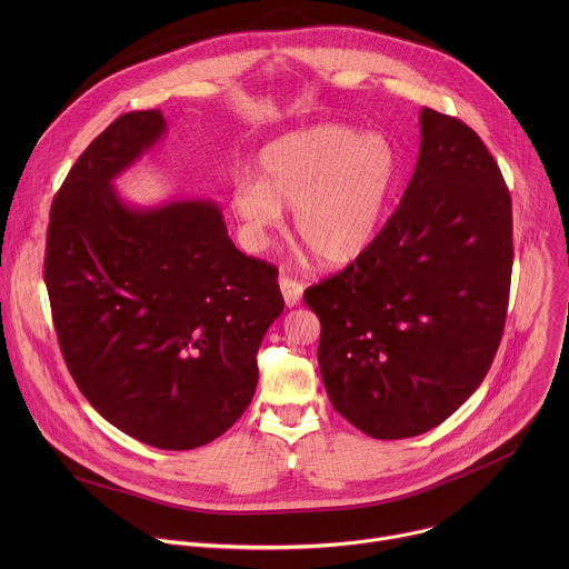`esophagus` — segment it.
Instances as JSON below:
<instances>
[{
  "instance_id": "obj_1",
  "label": "esophagus",
  "mask_w": 569,
  "mask_h": 569,
  "mask_svg": "<svg viewBox=\"0 0 569 569\" xmlns=\"http://www.w3.org/2000/svg\"><path fill=\"white\" fill-rule=\"evenodd\" d=\"M279 286H281V295H283L286 306H297L301 301V295H303V283L301 281H297L292 277H281Z\"/></svg>"
}]
</instances>
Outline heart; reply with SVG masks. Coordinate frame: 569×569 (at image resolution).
I'll list each match as a JSON object with an SVG mask.
<instances>
[{
  "mask_svg": "<svg viewBox=\"0 0 569 569\" xmlns=\"http://www.w3.org/2000/svg\"><path fill=\"white\" fill-rule=\"evenodd\" d=\"M402 178L396 146L382 134L327 123L268 143L257 178L231 196L236 218L252 238H266L295 209V233L321 266H347L380 233Z\"/></svg>",
  "mask_w": 569,
  "mask_h": 569,
  "instance_id": "1",
  "label": "heart"
}]
</instances>
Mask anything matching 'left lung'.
I'll use <instances>...</instances> for the list:
<instances>
[{
	"label": "left lung",
	"mask_w": 569,
	"mask_h": 569,
	"mask_svg": "<svg viewBox=\"0 0 569 569\" xmlns=\"http://www.w3.org/2000/svg\"><path fill=\"white\" fill-rule=\"evenodd\" d=\"M513 268L511 193L463 121L421 110L415 176L371 248L310 286L333 408L373 439L443 423L489 373Z\"/></svg>",
	"instance_id": "8db88e82"
}]
</instances>
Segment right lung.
<instances>
[{
	"label": "right lung",
	"mask_w": 569,
	"mask_h": 569,
	"mask_svg": "<svg viewBox=\"0 0 569 569\" xmlns=\"http://www.w3.org/2000/svg\"><path fill=\"white\" fill-rule=\"evenodd\" d=\"M167 132L159 110L114 119L51 202L44 283L64 365L92 408L161 450L227 432L259 382L283 310L279 270L242 254L211 200L128 207L112 180Z\"/></svg>",
	"instance_id": "obj_1"
}]
</instances>
